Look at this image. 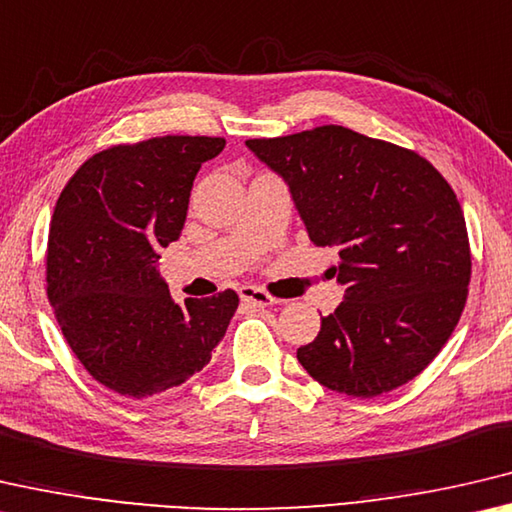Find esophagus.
<instances>
[{"mask_svg":"<svg viewBox=\"0 0 512 512\" xmlns=\"http://www.w3.org/2000/svg\"><path fill=\"white\" fill-rule=\"evenodd\" d=\"M238 295L242 301H247L251 306H258V308H265V306H274L276 299L272 295H267L265 290L261 288H254V286H242L238 290Z\"/></svg>","mask_w":512,"mask_h":512,"instance_id":"34e87169","label":"esophagus"}]
</instances>
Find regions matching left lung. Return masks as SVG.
Here are the masks:
<instances>
[{
    "instance_id": "1",
    "label": "left lung",
    "mask_w": 512,
    "mask_h": 512,
    "mask_svg": "<svg viewBox=\"0 0 512 512\" xmlns=\"http://www.w3.org/2000/svg\"><path fill=\"white\" fill-rule=\"evenodd\" d=\"M245 145L286 181L315 247H335L345 288L304 370L372 399L413 381L445 347L467 301L472 256L449 183L422 156L338 124Z\"/></svg>"
}]
</instances>
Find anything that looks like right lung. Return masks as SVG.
<instances>
[{
	"instance_id": "obj_1",
	"label": "right lung",
	"mask_w": 512,
	"mask_h": 512,
	"mask_svg": "<svg viewBox=\"0 0 512 512\" xmlns=\"http://www.w3.org/2000/svg\"><path fill=\"white\" fill-rule=\"evenodd\" d=\"M224 138L165 136L99 152L56 201L47 297L92 379L129 399L186 383L220 345L238 295L172 299L158 258L179 240L192 181Z\"/></svg>"
}]
</instances>
